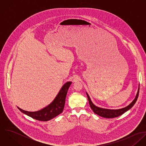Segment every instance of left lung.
Segmentation results:
<instances>
[{
	"mask_svg": "<svg viewBox=\"0 0 146 146\" xmlns=\"http://www.w3.org/2000/svg\"><path fill=\"white\" fill-rule=\"evenodd\" d=\"M139 85L138 87V92L137 93L135 98L133 101V102L130 104H129L127 106L125 107L124 108H123L121 109H118V110H109V109H105V108H102L97 107L96 106H95L92 103L88 93H86V96L88 97L89 105H90L92 110L93 111V112L96 114H97L101 117H105V118H114V117H118V116L123 115L124 113H125L126 111H127V110L130 109L134 105L138 99V97L139 96Z\"/></svg>",
	"mask_w": 146,
	"mask_h": 146,
	"instance_id": "obj_1",
	"label": "left lung"
}]
</instances>
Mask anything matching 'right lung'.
Masks as SVG:
<instances>
[{
    "mask_svg": "<svg viewBox=\"0 0 146 146\" xmlns=\"http://www.w3.org/2000/svg\"><path fill=\"white\" fill-rule=\"evenodd\" d=\"M71 84V82L64 84L53 101L48 106L39 111L29 112L23 110L19 107H17V108L22 113L37 120L42 121L50 120L62 112L67 93Z\"/></svg>",
    "mask_w": 146,
    "mask_h": 146,
    "instance_id": "1",
    "label": "right lung"
}]
</instances>
